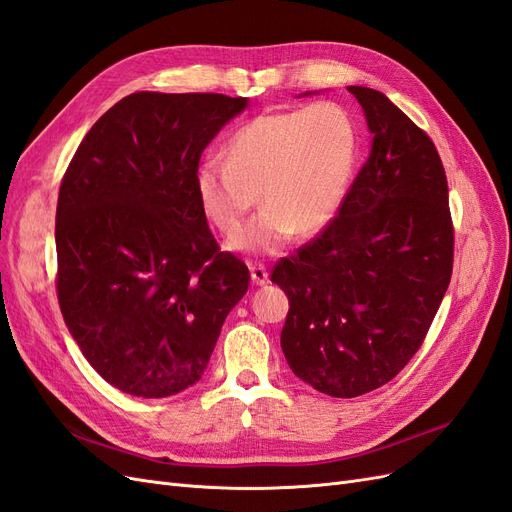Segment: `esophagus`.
Listing matches in <instances>:
<instances>
[{"instance_id":"34e87169","label":"esophagus","mask_w":512,"mask_h":512,"mask_svg":"<svg viewBox=\"0 0 512 512\" xmlns=\"http://www.w3.org/2000/svg\"><path fill=\"white\" fill-rule=\"evenodd\" d=\"M250 273H252V282L256 286H262L269 282V273H267L265 265H250Z\"/></svg>"}]
</instances>
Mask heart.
I'll use <instances>...</instances> for the list:
<instances>
[{
    "instance_id": "b5f03b06",
    "label": "heart",
    "mask_w": 512,
    "mask_h": 512,
    "mask_svg": "<svg viewBox=\"0 0 512 512\" xmlns=\"http://www.w3.org/2000/svg\"><path fill=\"white\" fill-rule=\"evenodd\" d=\"M359 151L356 121L335 102L258 115L228 138L224 162L200 166V207L232 239L260 192L265 209L235 247L280 252L294 232L312 237L333 222L350 190Z\"/></svg>"
}]
</instances>
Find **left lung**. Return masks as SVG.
<instances>
[{"instance_id": "8db88e82", "label": "left lung", "mask_w": 512, "mask_h": 512, "mask_svg": "<svg viewBox=\"0 0 512 512\" xmlns=\"http://www.w3.org/2000/svg\"><path fill=\"white\" fill-rule=\"evenodd\" d=\"M348 89L374 134L369 156L333 222L271 271L290 301L282 350L294 376L346 399L410 363L451 284L455 254L436 145L380 91Z\"/></svg>"}]
</instances>
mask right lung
Instances as JSON below:
<instances>
[{"mask_svg":"<svg viewBox=\"0 0 512 512\" xmlns=\"http://www.w3.org/2000/svg\"><path fill=\"white\" fill-rule=\"evenodd\" d=\"M247 106L224 94L136 91L94 123L61 179L57 299L115 389L168 397L200 380L250 271L222 252L198 198L211 138Z\"/></svg>","mask_w":512,"mask_h":512,"instance_id":"obj_1","label":"right lung"}]
</instances>
